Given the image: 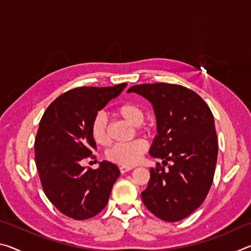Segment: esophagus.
Returning a JSON list of instances; mask_svg holds the SVG:
<instances>
[{"label": "esophagus", "mask_w": 251, "mask_h": 251, "mask_svg": "<svg viewBox=\"0 0 251 251\" xmlns=\"http://www.w3.org/2000/svg\"><path fill=\"white\" fill-rule=\"evenodd\" d=\"M131 169H133V167H128V166H121L120 167V171H121L122 174H125L127 172H129V171H131Z\"/></svg>", "instance_id": "obj_1"}]
</instances>
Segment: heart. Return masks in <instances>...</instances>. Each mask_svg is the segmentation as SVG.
I'll use <instances>...</instances> for the list:
<instances>
[{"instance_id":"1","label":"heart","mask_w":251,"mask_h":251,"mask_svg":"<svg viewBox=\"0 0 251 251\" xmlns=\"http://www.w3.org/2000/svg\"><path fill=\"white\" fill-rule=\"evenodd\" d=\"M115 115L128 122L130 125L138 126L145 121V113L144 109L138 104L135 103H124L118 105L115 108ZM91 136L97 145L106 146L109 143V136L107 130V122L101 113L96 114L91 123ZM147 145L145 142L137 139V141L118 144L113 146L106 151V158L122 166H134L142 160L144 154L146 151Z\"/></svg>"}]
</instances>
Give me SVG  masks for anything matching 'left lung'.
<instances>
[{"label": "left lung", "instance_id": "obj_1", "mask_svg": "<svg viewBox=\"0 0 251 251\" xmlns=\"http://www.w3.org/2000/svg\"><path fill=\"white\" fill-rule=\"evenodd\" d=\"M127 93L152 105L157 135L150 155L163 159V166L151 168L143 202L159 219L179 222L201 205L214 179L218 155L214 116L201 96L180 85H134Z\"/></svg>", "mask_w": 251, "mask_h": 251}]
</instances>
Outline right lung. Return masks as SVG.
<instances>
[{"label": "right lung", "instance_id": "add662e5", "mask_svg": "<svg viewBox=\"0 0 251 251\" xmlns=\"http://www.w3.org/2000/svg\"><path fill=\"white\" fill-rule=\"evenodd\" d=\"M126 86L74 88L58 96L42 117L34 146L36 167L46 197L67 217L92 218L107 205L120 169L103 160L86 171L80 161L96 150L93 118Z\"/></svg>", "mask_w": 251, "mask_h": 251}]
</instances>
